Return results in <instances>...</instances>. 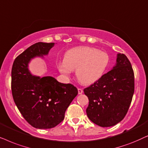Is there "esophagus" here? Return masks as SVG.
Returning a JSON list of instances; mask_svg holds the SVG:
<instances>
[{
  "label": "esophagus",
  "instance_id": "obj_1",
  "mask_svg": "<svg viewBox=\"0 0 148 148\" xmlns=\"http://www.w3.org/2000/svg\"><path fill=\"white\" fill-rule=\"evenodd\" d=\"M78 94H82V92H83V90L82 89V88H78Z\"/></svg>",
  "mask_w": 148,
  "mask_h": 148
}]
</instances>
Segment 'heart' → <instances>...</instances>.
Returning <instances> with one entry per match:
<instances>
[{
    "mask_svg": "<svg viewBox=\"0 0 148 148\" xmlns=\"http://www.w3.org/2000/svg\"><path fill=\"white\" fill-rule=\"evenodd\" d=\"M110 56L107 53L89 47H76L67 51L64 60L57 64L58 70L68 76L72 70L82 84L88 85L101 78L110 64Z\"/></svg>",
    "mask_w": 148,
    "mask_h": 148,
    "instance_id": "1",
    "label": "heart"
}]
</instances>
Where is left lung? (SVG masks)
Listing matches in <instances>:
<instances>
[{"label":"left lung","instance_id":"obj_1","mask_svg":"<svg viewBox=\"0 0 148 148\" xmlns=\"http://www.w3.org/2000/svg\"><path fill=\"white\" fill-rule=\"evenodd\" d=\"M134 90L131 62L125 54L119 53L116 66L84 89L89 101L86 110L88 119L102 127L116 125L127 114Z\"/></svg>","mask_w":148,"mask_h":148}]
</instances>
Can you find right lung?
Masks as SVG:
<instances>
[{"instance_id":"obj_1","label":"right lung","mask_w":148,"mask_h":148,"mask_svg":"<svg viewBox=\"0 0 148 148\" xmlns=\"http://www.w3.org/2000/svg\"><path fill=\"white\" fill-rule=\"evenodd\" d=\"M54 42H37L19 55L11 70V91L15 105L25 121L36 129H51L64 121L65 112L77 95L72 84L51 76H32L27 64L34 57L48 54Z\"/></svg>"}]
</instances>
